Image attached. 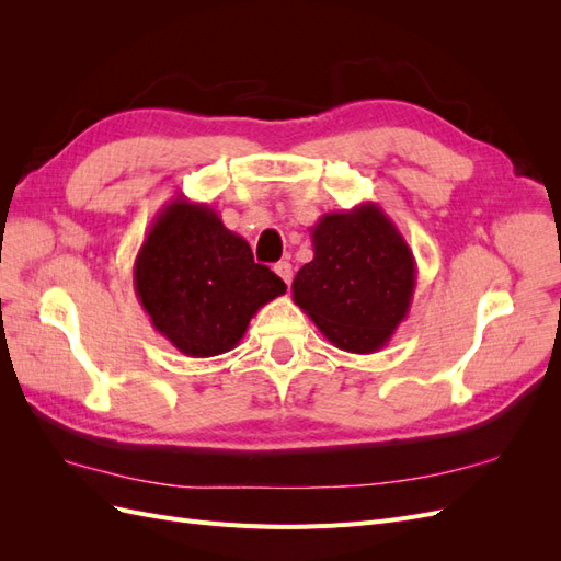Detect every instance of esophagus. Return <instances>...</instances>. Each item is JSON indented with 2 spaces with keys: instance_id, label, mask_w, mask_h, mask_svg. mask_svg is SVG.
Returning a JSON list of instances; mask_svg holds the SVG:
<instances>
[{
  "instance_id": "obj_1",
  "label": "esophagus",
  "mask_w": 561,
  "mask_h": 561,
  "mask_svg": "<svg viewBox=\"0 0 561 561\" xmlns=\"http://www.w3.org/2000/svg\"><path fill=\"white\" fill-rule=\"evenodd\" d=\"M274 271L283 278L285 285L293 283V264H290V262H278V264L274 266Z\"/></svg>"
}]
</instances>
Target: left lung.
Here are the masks:
<instances>
[{
    "instance_id": "1",
    "label": "left lung",
    "mask_w": 561,
    "mask_h": 561,
    "mask_svg": "<svg viewBox=\"0 0 561 561\" xmlns=\"http://www.w3.org/2000/svg\"><path fill=\"white\" fill-rule=\"evenodd\" d=\"M313 260L293 280V299L322 336L348 353H377L410 313L416 260L381 206L328 213L311 229Z\"/></svg>"
}]
</instances>
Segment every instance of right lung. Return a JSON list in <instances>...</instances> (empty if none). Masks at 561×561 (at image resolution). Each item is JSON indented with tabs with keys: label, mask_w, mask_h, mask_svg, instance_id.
I'll return each instance as SVG.
<instances>
[{
	"label": "right lung",
	"mask_w": 561,
	"mask_h": 561,
	"mask_svg": "<svg viewBox=\"0 0 561 561\" xmlns=\"http://www.w3.org/2000/svg\"><path fill=\"white\" fill-rule=\"evenodd\" d=\"M133 285L154 330L190 358L239 346L252 316L287 290L274 271L254 264L248 241L217 210L184 196L151 222Z\"/></svg>",
	"instance_id": "1"
}]
</instances>
